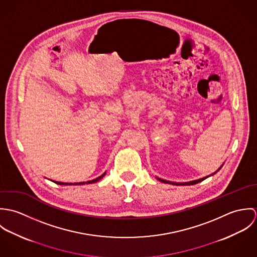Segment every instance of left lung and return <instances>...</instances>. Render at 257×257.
<instances>
[{
  "label": "left lung",
  "mask_w": 257,
  "mask_h": 257,
  "mask_svg": "<svg viewBox=\"0 0 257 257\" xmlns=\"http://www.w3.org/2000/svg\"><path fill=\"white\" fill-rule=\"evenodd\" d=\"M206 178H208V177H205V178H202V179H199V180H195V181H191V182H186V183H175V182H170V181H166V180L159 179V178H158V180H160L162 183L172 184V185H177L178 186V185H195V184L199 183V182L205 180Z\"/></svg>",
  "instance_id": "1"
}]
</instances>
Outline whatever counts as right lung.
<instances>
[{
  "label": "right lung",
  "instance_id": "1",
  "mask_svg": "<svg viewBox=\"0 0 257 257\" xmlns=\"http://www.w3.org/2000/svg\"><path fill=\"white\" fill-rule=\"evenodd\" d=\"M105 174L106 173H104L103 175H101L100 177H98V178H96V179H94V180H91V181H88V182H81V183H62V182H56V181H53L54 183L59 184V185H83V184H92V183H96L97 181H99V180H101L104 176H105Z\"/></svg>",
  "mask_w": 257,
  "mask_h": 257
}]
</instances>
